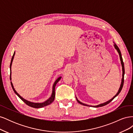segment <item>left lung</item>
<instances>
[{"instance_id": "left-lung-1", "label": "left lung", "mask_w": 133, "mask_h": 133, "mask_svg": "<svg viewBox=\"0 0 133 133\" xmlns=\"http://www.w3.org/2000/svg\"><path fill=\"white\" fill-rule=\"evenodd\" d=\"M114 46H115V49L117 50L118 52L119 53V57H120V61H121V64H122V69H123V78H122V83H121V85H120V87L119 88V89L118 90V92L116 93V94L114 96L113 98H112L111 99H110V100H109V101L104 103H103V104H99V105H96V106H93V107H95V108H98V107H103L104 105H107L108 104H109V103H110L112 100H113L116 96L118 95V94L120 93V91H121L122 88H123V85H124V74H125V69H124V62H123V58H122V54H121V52H120V50L119 49V48H118V46L116 45V44H114ZM76 100H77V102L80 104H82V105H85V106H90V105H87V104H83V103L80 102V101H79V100L77 99V98H76ZM91 107V106H90Z\"/></svg>"}]
</instances>
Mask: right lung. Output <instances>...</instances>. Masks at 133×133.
Wrapping results in <instances>:
<instances>
[{
    "label": "right lung",
    "mask_w": 133,
    "mask_h": 133,
    "mask_svg": "<svg viewBox=\"0 0 133 133\" xmlns=\"http://www.w3.org/2000/svg\"><path fill=\"white\" fill-rule=\"evenodd\" d=\"M14 55H15V52L13 54V57H12V58H11V62H10V74H11V63H12V62H13V58H14ZM62 77H59L58 78L57 80H56V81L55 82V83H54V85H53V92H52V94H51V97L47 100L46 101H45V102L44 103H32V102H29L28 101V100L24 99V98H23L22 96L20 95L18 92L15 91V90L14 89V88L13 87V84L11 83V87L12 88H13V89L14 90V91L15 92V93L17 94L19 97L21 98L23 101L24 102L26 105H28V106L29 107H31L32 108H42V107H45L46 105H49V104H50L51 103H52L53 102L54 100L55 99V86H56V84H57V83L59 81L60 79H61ZM10 79H11V76H10Z\"/></svg>",
    "instance_id": "obj_1"
}]
</instances>
